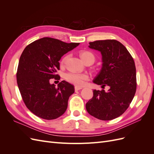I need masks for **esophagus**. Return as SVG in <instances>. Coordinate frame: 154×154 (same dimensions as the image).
<instances>
[{
  "label": "esophagus",
  "instance_id": "34e87169",
  "mask_svg": "<svg viewBox=\"0 0 154 154\" xmlns=\"http://www.w3.org/2000/svg\"><path fill=\"white\" fill-rule=\"evenodd\" d=\"M82 87H78V86H75L74 87V90H75L76 91H79V90H80V89H82Z\"/></svg>",
  "mask_w": 154,
  "mask_h": 154
}]
</instances>
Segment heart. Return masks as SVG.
<instances>
[{
  "label": "heart",
  "instance_id": "1",
  "mask_svg": "<svg viewBox=\"0 0 154 154\" xmlns=\"http://www.w3.org/2000/svg\"><path fill=\"white\" fill-rule=\"evenodd\" d=\"M82 59L83 60L85 63L88 62H91L93 63L96 60L95 55L90 51H82L80 53ZM69 57V55H66L65 57L61 60L60 61V65L63 66L66 63L67 59ZM64 78L67 82L72 83L75 85L81 86L82 85L84 82L88 80L89 76L86 73H78V72H69L65 74Z\"/></svg>",
  "mask_w": 154,
  "mask_h": 154
}]
</instances>
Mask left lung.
Returning <instances> with one entry per match:
<instances>
[{
	"mask_svg": "<svg viewBox=\"0 0 154 154\" xmlns=\"http://www.w3.org/2000/svg\"><path fill=\"white\" fill-rule=\"evenodd\" d=\"M88 47L102 54L103 66L94 83L107 92L93 91V97L86 103L88 114L101 120H111L126 111L134 98L137 88L136 69L132 55L125 46L116 40H96Z\"/></svg>",
	"mask_w": 154,
	"mask_h": 154,
	"instance_id": "1",
	"label": "left lung"
}]
</instances>
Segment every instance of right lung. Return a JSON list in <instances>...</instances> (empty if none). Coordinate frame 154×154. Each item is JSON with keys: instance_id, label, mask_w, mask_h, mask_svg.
I'll return each instance as SVG.
<instances>
[{"instance_id": "add662e5", "label": "right lung", "mask_w": 154, "mask_h": 154, "mask_svg": "<svg viewBox=\"0 0 154 154\" xmlns=\"http://www.w3.org/2000/svg\"><path fill=\"white\" fill-rule=\"evenodd\" d=\"M80 43H66L49 37L27 45L20 56L17 72L18 88L27 108L44 119H54L66 112L72 85L62 81L57 87L50 79H60L59 60Z\"/></svg>"}]
</instances>
